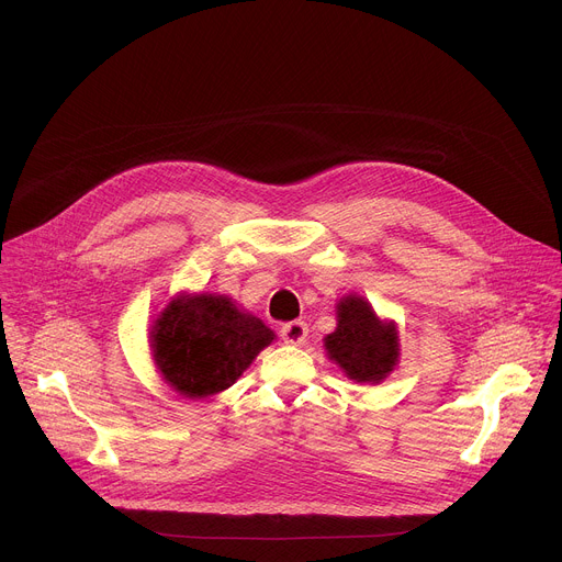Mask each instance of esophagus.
I'll return each mask as SVG.
<instances>
[{
	"label": "esophagus",
	"mask_w": 562,
	"mask_h": 562,
	"mask_svg": "<svg viewBox=\"0 0 562 562\" xmlns=\"http://www.w3.org/2000/svg\"><path fill=\"white\" fill-rule=\"evenodd\" d=\"M306 334H308V327L306 323H302V319H293V323H286L282 329H280V336L286 345H302L306 340Z\"/></svg>",
	"instance_id": "obj_1"
}]
</instances>
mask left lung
<instances>
[{
    "mask_svg": "<svg viewBox=\"0 0 562 562\" xmlns=\"http://www.w3.org/2000/svg\"><path fill=\"white\" fill-rule=\"evenodd\" d=\"M329 358L356 382H380L397 362V331L371 304L349 295L338 304V329L325 338Z\"/></svg>",
    "mask_w": 562,
    "mask_h": 562,
    "instance_id": "obj_1",
    "label": "left lung"
}]
</instances>
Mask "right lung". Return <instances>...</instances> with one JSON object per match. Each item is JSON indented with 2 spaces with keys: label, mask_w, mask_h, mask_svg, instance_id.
I'll return each instance as SVG.
<instances>
[{
  "label": "right lung",
  "mask_w": 562,
  "mask_h": 562,
  "mask_svg": "<svg viewBox=\"0 0 562 562\" xmlns=\"http://www.w3.org/2000/svg\"><path fill=\"white\" fill-rule=\"evenodd\" d=\"M273 340L262 319L243 313L224 295L173 300L153 327V358L165 380L189 397L213 395Z\"/></svg>",
  "instance_id": "right-lung-1"
}]
</instances>
